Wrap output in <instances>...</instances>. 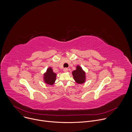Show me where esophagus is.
<instances>
[{
	"mask_svg": "<svg viewBox=\"0 0 132 132\" xmlns=\"http://www.w3.org/2000/svg\"><path fill=\"white\" fill-rule=\"evenodd\" d=\"M64 72H67V71H68V68H64Z\"/></svg>",
	"mask_w": 132,
	"mask_h": 132,
	"instance_id": "1",
	"label": "esophagus"
}]
</instances>
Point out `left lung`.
<instances>
[{
  "instance_id": "8db88e82",
  "label": "left lung",
  "mask_w": 132,
  "mask_h": 132,
  "mask_svg": "<svg viewBox=\"0 0 132 132\" xmlns=\"http://www.w3.org/2000/svg\"><path fill=\"white\" fill-rule=\"evenodd\" d=\"M72 75L75 82L78 84H82L85 82L86 80V72L80 66H77L76 69L72 72Z\"/></svg>"
}]
</instances>
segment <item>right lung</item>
<instances>
[{
	"mask_svg": "<svg viewBox=\"0 0 132 132\" xmlns=\"http://www.w3.org/2000/svg\"><path fill=\"white\" fill-rule=\"evenodd\" d=\"M56 78V74L53 72L51 67H48L46 71L44 73L43 80L45 84L50 85H53L55 84Z\"/></svg>",
	"mask_w": 132,
	"mask_h": 132,
	"instance_id": "right-lung-1",
	"label": "right lung"
}]
</instances>
